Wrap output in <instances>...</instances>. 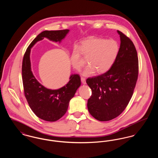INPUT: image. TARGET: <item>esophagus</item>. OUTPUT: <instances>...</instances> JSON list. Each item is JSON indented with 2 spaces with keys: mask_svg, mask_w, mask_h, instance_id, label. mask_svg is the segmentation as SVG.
Listing matches in <instances>:
<instances>
[{
  "mask_svg": "<svg viewBox=\"0 0 158 158\" xmlns=\"http://www.w3.org/2000/svg\"><path fill=\"white\" fill-rule=\"evenodd\" d=\"M81 81H82L83 84H86V79L85 77H81Z\"/></svg>",
  "mask_w": 158,
  "mask_h": 158,
  "instance_id": "obj_1",
  "label": "esophagus"
}]
</instances>
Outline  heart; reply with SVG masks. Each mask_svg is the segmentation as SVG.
<instances>
[{
    "label": "heart",
    "instance_id": "1",
    "mask_svg": "<svg viewBox=\"0 0 158 158\" xmlns=\"http://www.w3.org/2000/svg\"><path fill=\"white\" fill-rule=\"evenodd\" d=\"M119 50V44L114 39L90 38L73 50L70 57L71 63L76 70L79 71L85 64L82 55L89 65L84 70L83 75L90 76L96 71L99 74L104 73L112 67Z\"/></svg>",
    "mask_w": 158,
    "mask_h": 158
}]
</instances>
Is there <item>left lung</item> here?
I'll list each match as a JSON object with an SVG mask.
<instances>
[{
  "mask_svg": "<svg viewBox=\"0 0 158 158\" xmlns=\"http://www.w3.org/2000/svg\"><path fill=\"white\" fill-rule=\"evenodd\" d=\"M120 47L112 67L105 73L89 77L92 90L88 101V111L101 121L113 120L120 115L132 97L139 73L137 53L132 41L120 31Z\"/></svg>",
  "mask_w": 158,
  "mask_h": 158,
  "instance_id": "1",
  "label": "left lung"
}]
</instances>
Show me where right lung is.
Returning a JSON list of instances; mask_svg holds the SVG:
<instances>
[{
    "label": "right lung",
    "mask_w": 158,
    "mask_h": 158,
    "mask_svg": "<svg viewBox=\"0 0 158 158\" xmlns=\"http://www.w3.org/2000/svg\"><path fill=\"white\" fill-rule=\"evenodd\" d=\"M69 30L44 31L38 34L27 48L23 58L22 77L24 95L29 106L38 118L47 121H56L68 110L70 100L81 86V77L72 75L70 81L60 89H47L38 81L31 68V48L37 41L47 38L54 42H61Z\"/></svg>",
    "instance_id": "add662e5"
}]
</instances>
